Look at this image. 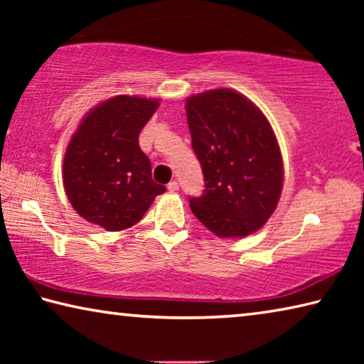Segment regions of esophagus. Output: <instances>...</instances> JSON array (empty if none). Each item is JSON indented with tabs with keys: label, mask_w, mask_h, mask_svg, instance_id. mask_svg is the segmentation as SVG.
Listing matches in <instances>:
<instances>
[{
	"label": "esophagus",
	"mask_w": 364,
	"mask_h": 364,
	"mask_svg": "<svg viewBox=\"0 0 364 364\" xmlns=\"http://www.w3.org/2000/svg\"><path fill=\"white\" fill-rule=\"evenodd\" d=\"M167 189L170 191V193H175V191L180 189V184H178L176 181H170V183L167 184Z\"/></svg>",
	"instance_id": "34e87169"
}]
</instances>
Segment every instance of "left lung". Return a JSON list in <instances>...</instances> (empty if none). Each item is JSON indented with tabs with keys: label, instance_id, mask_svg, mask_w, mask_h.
I'll return each mask as SVG.
<instances>
[{
	"label": "left lung",
	"instance_id": "8db88e82",
	"mask_svg": "<svg viewBox=\"0 0 364 364\" xmlns=\"http://www.w3.org/2000/svg\"><path fill=\"white\" fill-rule=\"evenodd\" d=\"M193 149L205 189L189 199L197 220L218 237H245L267 223L281 197L284 168L263 112L237 91L220 88L186 100Z\"/></svg>",
	"mask_w": 364,
	"mask_h": 364
}]
</instances>
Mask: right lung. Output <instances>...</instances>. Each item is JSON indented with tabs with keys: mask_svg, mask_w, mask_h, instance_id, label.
Returning <instances> with one entry per match:
<instances>
[{
	"mask_svg": "<svg viewBox=\"0 0 364 364\" xmlns=\"http://www.w3.org/2000/svg\"><path fill=\"white\" fill-rule=\"evenodd\" d=\"M159 100L120 95L83 117L65 149V194L80 217L107 231L143 218L165 186L152 181L151 162L138 136Z\"/></svg>",
	"mask_w": 364,
	"mask_h": 364,
	"instance_id": "right-lung-1",
	"label": "right lung"
}]
</instances>
